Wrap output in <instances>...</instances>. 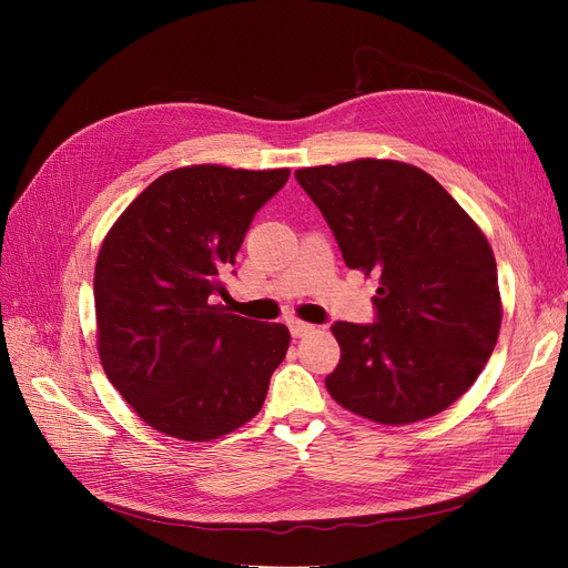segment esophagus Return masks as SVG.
Returning a JSON list of instances; mask_svg holds the SVG:
<instances>
[{
    "label": "esophagus",
    "mask_w": 568,
    "mask_h": 568,
    "mask_svg": "<svg viewBox=\"0 0 568 568\" xmlns=\"http://www.w3.org/2000/svg\"><path fill=\"white\" fill-rule=\"evenodd\" d=\"M313 332H315V326L308 324V322H302V320H292V322H290V334H292V338H304V336H308V334H313Z\"/></svg>",
    "instance_id": "34e87169"
}]
</instances>
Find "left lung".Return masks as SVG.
<instances>
[{
    "mask_svg": "<svg viewBox=\"0 0 568 568\" xmlns=\"http://www.w3.org/2000/svg\"><path fill=\"white\" fill-rule=\"evenodd\" d=\"M336 234L345 264L377 274V322H336L341 362L326 392L384 426L452 407L484 371L501 326L486 234L422 168L356 159L294 172Z\"/></svg>",
    "mask_w": 568,
    "mask_h": 568,
    "instance_id": "obj_1",
    "label": "left lung"
}]
</instances>
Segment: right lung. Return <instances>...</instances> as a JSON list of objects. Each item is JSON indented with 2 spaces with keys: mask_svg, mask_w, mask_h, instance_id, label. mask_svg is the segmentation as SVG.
I'll list each match as a JSON object with an SVG mask.
<instances>
[{
  "mask_svg": "<svg viewBox=\"0 0 568 568\" xmlns=\"http://www.w3.org/2000/svg\"><path fill=\"white\" fill-rule=\"evenodd\" d=\"M290 170L186 165L154 179L108 230L94 272L97 347L114 389L154 430L212 442L262 409L285 324L212 304L257 209Z\"/></svg>",
  "mask_w": 568,
  "mask_h": 568,
  "instance_id": "obj_1",
  "label": "right lung"
}]
</instances>
